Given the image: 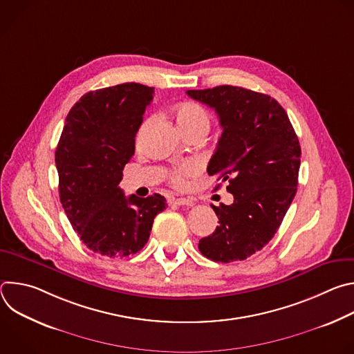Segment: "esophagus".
I'll use <instances>...</instances> for the list:
<instances>
[{"instance_id": "esophagus-1", "label": "esophagus", "mask_w": 354, "mask_h": 354, "mask_svg": "<svg viewBox=\"0 0 354 354\" xmlns=\"http://www.w3.org/2000/svg\"><path fill=\"white\" fill-rule=\"evenodd\" d=\"M174 205H178V206H193L194 201L192 198L180 197V198H175L174 200Z\"/></svg>"}]
</instances>
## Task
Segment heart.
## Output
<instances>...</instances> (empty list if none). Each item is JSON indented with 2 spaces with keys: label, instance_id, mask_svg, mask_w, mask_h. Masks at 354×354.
<instances>
[{
  "label": "heart",
  "instance_id": "obj_1",
  "mask_svg": "<svg viewBox=\"0 0 354 354\" xmlns=\"http://www.w3.org/2000/svg\"><path fill=\"white\" fill-rule=\"evenodd\" d=\"M175 120L182 133L194 130V129H206L209 130L210 118L206 109L194 102H185L176 106L175 109ZM200 167L194 161H187L169 172V182L175 187H182L186 183L189 176H193L198 172Z\"/></svg>",
  "mask_w": 354,
  "mask_h": 354
}]
</instances>
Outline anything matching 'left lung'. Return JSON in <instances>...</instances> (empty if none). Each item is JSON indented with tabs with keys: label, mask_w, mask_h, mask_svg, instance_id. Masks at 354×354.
<instances>
[{
	"label": "left lung",
	"mask_w": 354,
	"mask_h": 354,
	"mask_svg": "<svg viewBox=\"0 0 354 354\" xmlns=\"http://www.w3.org/2000/svg\"><path fill=\"white\" fill-rule=\"evenodd\" d=\"M186 93L218 115L223 134L207 172L234 194L230 206L212 205L220 225L198 241V250L214 262L245 261L274 236L297 193L298 137L269 95L232 85Z\"/></svg>",
	"instance_id": "obj_1"
}]
</instances>
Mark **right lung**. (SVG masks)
I'll list each match as a JSON object with an SVG mask.
<instances>
[{
    "label": "right lung",
    "instance_id": "obj_1",
    "mask_svg": "<svg viewBox=\"0 0 354 354\" xmlns=\"http://www.w3.org/2000/svg\"><path fill=\"white\" fill-rule=\"evenodd\" d=\"M154 88L136 82L91 91L66 118L56 149L63 209L88 249L124 258L144 248L167 200L124 196L119 183Z\"/></svg>",
    "mask_w": 354,
    "mask_h": 354
}]
</instances>
